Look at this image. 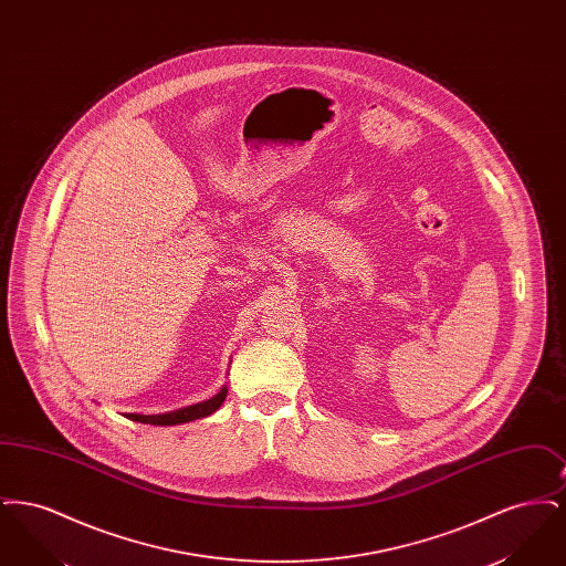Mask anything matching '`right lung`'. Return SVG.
<instances>
[{
    "label": "right lung",
    "instance_id": "1",
    "mask_svg": "<svg viewBox=\"0 0 566 566\" xmlns=\"http://www.w3.org/2000/svg\"><path fill=\"white\" fill-rule=\"evenodd\" d=\"M229 388L222 386L216 392L212 399L201 401V403L189 405L176 411H167V413H153V416H144V413H127L125 418L134 420V422H142V424H155V427H174V424H185V422H192L199 418H208L210 413H214L216 409L222 405L227 399Z\"/></svg>",
    "mask_w": 566,
    "mask_h": 566
}]
</instances>
